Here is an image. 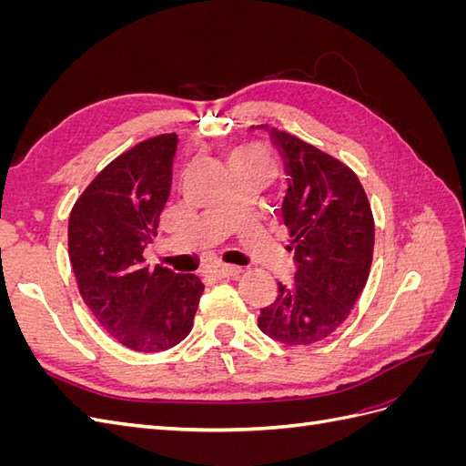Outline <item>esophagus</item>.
Returning a JSON list of instances; mask_svg holds the SVG:
<instances>
[{
    "instance_id": "34e87169",
    "label": "esophagus",
    "mask_w": 466,
    "mask_h": 466,
    "mask_svg": "<svg viewBox=\"0 0 466 466\" xmlns=\"http://www.w3.org/2000/svg\"><path fill=\"white\" fill-rule=\"evenodd\" d=\"M238 272H241V268L229 266V264H218L209 270V274L216 276V278H231V276H237Z\"/></svg>"
}]
</instances>
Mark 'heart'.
<instances>
[{"label": "heart", "instance_id": "obj_1", "mask_svg": "<svg viewBox=\"0 0 466 466\" xmlns=\"http://www.w3.org/2000/svg\"><path fill=\"white\" fill-rule=\"evenodd\" d=\"M229 167L231 168H258V171L270 177L274 173V163L270 155L260 144H243L231 151L229 155Z\"/></svg>", "mask_w": 466, "mask_h": 466}]
</instances>
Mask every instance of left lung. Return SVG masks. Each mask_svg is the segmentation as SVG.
I'll return each instance as SVG.
<instances>
[{
	"instance_id": "1",
	"label": "left lung",
	"mask_w": 466,
	"mask_h": 466,
	"mask_svg": "<svg viewBox=\"0 0 466 466\" xmlns=\"http://www.w3.org/2000/svg\"><path fill=\"white\" fill-rule=\"evenodd\" d=\"M288 180L281 219L289 229L295 274L260 309L258 329L286 346L315 344L348 319L373 260L375 223L356 173L329 153L268 124Z\"/></svg>"
}]
</instances>
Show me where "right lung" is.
<instances>
[{"label": "right lung", "mask_w": 466, "mask_h": 466, "mask_svg": "<svg viewBox=\"0 0 466 466\" xmlns=\"http://www.w3.org/2000/svg\"><path fill=\"white\" fill-rule=\"evenodd\" d=\"M177 144V134H161L108 163L79 196L67 225L83 301L115 340L144 354L185 340L204 291L196 274L144 260L171 194Z\"/></svg>", "instance_id": "right-lung-1"}]
</instances>
